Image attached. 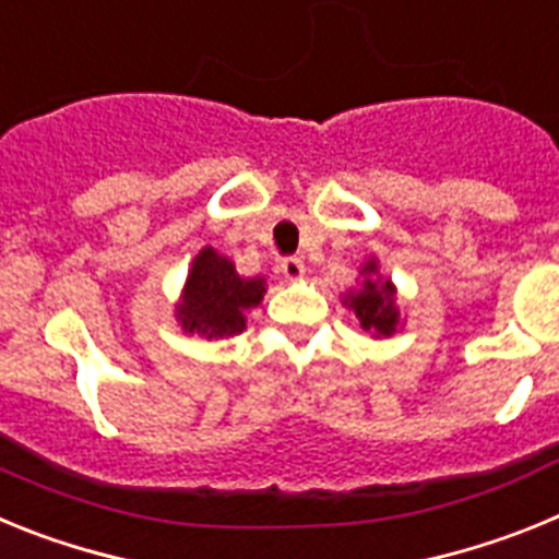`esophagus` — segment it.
Instances as JSON below:
<instances>
[{
    "mask_svg": "<svg viewBox=\"0 0 559 559\" xmlns=\"http://www.w3.org/2000/svg\"><path fill=\"white\" fill-rule=\"evenodd\" d=\"M280 271L285 274V280L296 283V280H302L305 276V263L299 260V257H285L283 263H280Z\"/></svg>",
    "mask_w": 559,
    "mask_h": 559,
    "instance_id": "esophagus-1",
    "label": "esophagus"
}]
</instances>
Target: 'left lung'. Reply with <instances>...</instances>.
<instances>
[{
    "label": "left lung",
    "mask_w": 559,
    "mask_h": 559,
    "mask_svg": "<svg viewBox=\"0 0 559 559\" xmlns=\"http://www.w3.org/2000/svg\"><path fill=\"white\" fill-rule=\"evenodd\" d=\"M360 288L344 296V305L358 316L360 328L372 333L374 338H389L400 328V310L394 299L392 280L380 276L378 260H367L360 269Z\"/></svg>",
    "instance_id": "obj_1"
}]
</instances>
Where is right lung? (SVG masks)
Listing matches in <instances>:
<instances>
[{"instance_id": "right-lung-1", "label": "right lung", "mask_w": 559, "mask_h": 559, "mask_svg": "<svg viewBox=\"0 0 559 559\" xmlns=\"http://www.w3.org/2000/svg\"><path fill=\"white\" fill-rule=\"evenodd\" d=\"M265 280H246L235 271L229 257L206 246L195 254L187 274L185 294L176 305L185 333H199L204 338H229L246 330V310L263 302Z\"/></svg>"}]
</instances>
